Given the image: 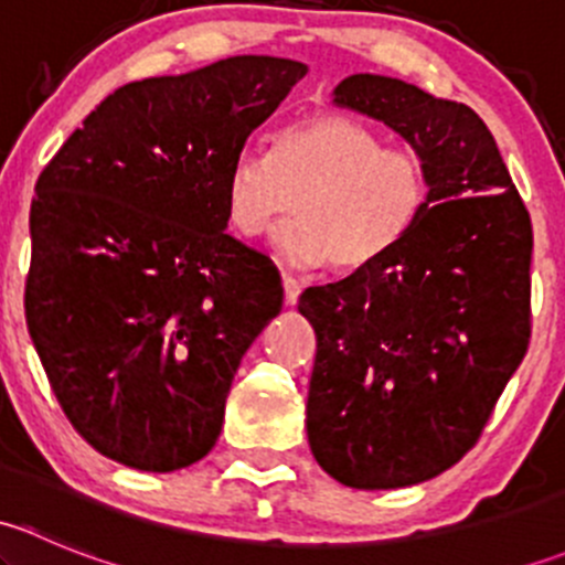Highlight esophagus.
<instances>
[{"label": "esophagus", "instance_id": "esophagus-1", "mask_svg": "<svg viewBox=\"0 0 565 565\" xmlns=\"http://www.w3.org/2000/svg\"><path fill=\"white\" fill-rule=\"evenodd\" d=\"M281 284H284V303L287 306H295L298 303V298H300V281L295 276H289V273H284L281 276Z\"/></svg>", "mask_w": 565, "mask_h": 565}]
</instances>
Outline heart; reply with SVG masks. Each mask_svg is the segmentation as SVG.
Masks as SVG:
<instances>
[{
	"label": "heart",
	"instance_id": "obj_1",
	"mask_svg": "<svg viewBox=\"0 0 565 565\" xmlns=\"http://www.w3.org/2000/svg\"><path fill=\"white\" fill-rule=\"evenodd\" d=\"M276 232L295 265L361 270L393 250L424 215L429 177L415 152L385 147L363 122L317 114L278 128L270 152H241L224 174L226 221L241 237Z\"/></svg>",
	"mask_w": 565,
	"mask_h": 565
}]
</instances>
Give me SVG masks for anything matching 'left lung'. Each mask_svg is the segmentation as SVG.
Masks as SVG:
<instances>
[{"label":"left lung","instance_id":"left-lung-1","mask_svg":"<svg viewBox=\"0 0 565 565\" xmlns=\"http://www.w3.org/2000/svg\"><path fill=\"white\" fill-rule=\"evenodd\" d=\"M333 104L413 147L429 202L383 259L300 295L317 333L306 431L344 487H413L476 446L525 358L533 230L470 106L377 73L347 76Z\"/></svg>","mask_w":565,"mask_h":565}]
</instances>
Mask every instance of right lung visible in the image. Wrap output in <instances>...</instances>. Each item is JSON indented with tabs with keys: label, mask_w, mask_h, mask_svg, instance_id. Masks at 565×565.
<instances>
[{
	"label": "right lung",
	"mask_w": 565,
	"mask_h": 565,
	"mask_svg": "<svg viewBox=\"0 0 565 565\" xmlns=\"http://www.w3.org/2000/svg\"><path fill=\"white\" fill-rule=\"evenodd\" d=\"M230 56L119 87L38 177L26 324L78 435L104 457L172 472L207 457L281 276L226 235L224 174L306 76Z\"/></svg>",
	"instance_id": "right-lung-1"
}]
</instances>
